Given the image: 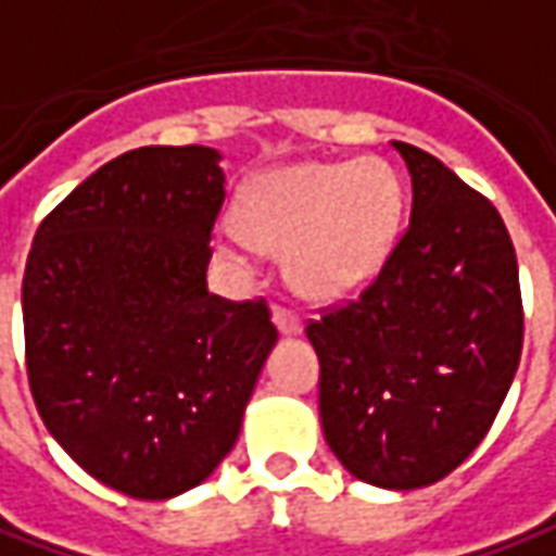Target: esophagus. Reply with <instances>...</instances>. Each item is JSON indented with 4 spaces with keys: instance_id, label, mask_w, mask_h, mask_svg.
I'll use <instances>...</instances> for the list:
<instances>
[{
    "instance_id": "34e87169",
    "label": "esophagus",
    "mask_w": 556,
    "mask_h": 556,
    "mask_svg": "<svg viewBox=\"0 0 556 556\" xmlns=\"http://www.w3.org/2000/svg\"><path fill=\"white\" fill-rule=\"evenodd\" d=\"M274 323H277V329L282 336H298L301 332V316L292 311V307H274Z\"/></svg>"
}]
</instances>
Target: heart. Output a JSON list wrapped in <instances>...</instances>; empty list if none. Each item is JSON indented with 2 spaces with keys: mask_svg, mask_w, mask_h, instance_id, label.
I'll return each instance as SVG.
<instances>
[{
  "mask_svg": "<svg viewBox=\"0 0 556 556\" xmlns=\"http://www.w3.org/2000/svg\"><path fill=\"white\" fill-rule=\"evenodd\" d=\"M403 224V184L384 160L301 163L264 175L242 200V227L218 233V252L249 267L255 252H289V277L311 298L366 286Z\"/></svg>",
  "mask_w": 556,
  "mask_h": 556,
  "instance_id": "1",
  "label": "heart"
}]
</instances>
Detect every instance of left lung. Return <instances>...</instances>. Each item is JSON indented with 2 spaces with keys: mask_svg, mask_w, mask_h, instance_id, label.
<instances>
[{
  "mask_svg": "<svg viewBox=\"0 0 556 556\" xmlns=\"http://www.w3.org/2000/svg\"><path fill=\"white\" fill-rule=\"evenodd\" d=\"M412 215L356 298L319 307L326 443L356 480L431 486L492 428L523 351L517 255L498 208L437 156L393 141Z\"/></svg>",
  "mask_w": 556,
  "mask_h": 556,
  "instance_id": "left-lung-1",
  "label": "left lung"
}]
</instances>
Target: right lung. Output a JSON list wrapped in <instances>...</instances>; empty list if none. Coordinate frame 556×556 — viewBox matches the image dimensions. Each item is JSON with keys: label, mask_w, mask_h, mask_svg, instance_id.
Returning <instances> with one entry per match:
<instances>
[{"label": "right lung", "mask_w": 556, "mask_h": 556, "mask_svg": "<svg viewBox=\"0 0 556 556\" xmlns=\"http://www.w3.org/2000/svg\"><path fill=\"white\" fill-rule=\"evenodd\" d=\"M224 197L212 147H138L33 237V403L79 468L131 498H172L218 468L277 341L264 298L205 289Z\"/></svg>", "instance_id": "1"}]
</instances>
